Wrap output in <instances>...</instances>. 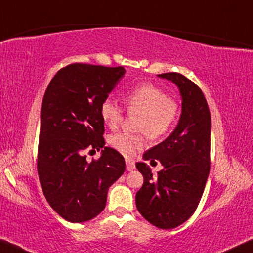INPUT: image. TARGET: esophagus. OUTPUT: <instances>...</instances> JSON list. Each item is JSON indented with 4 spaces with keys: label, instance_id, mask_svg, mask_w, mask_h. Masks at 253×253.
<instances>
[{
    "label": "esophagus",
    "instance_id": "esophagus-1",
    "mask_svg": "<svg viewBox=\"0 0 253 253\" xmlns=\"http://www.w3.org/2000/svg\"><path fill=\"white\" fill-rule=\"evenodd\" d=\"M126 170L127 171H132L134 168H136V165H134V162L133 161H131V160H126Z\"/></svg>",
    "mask_w": 253,
    "mask_h": 253
}]
</instances>
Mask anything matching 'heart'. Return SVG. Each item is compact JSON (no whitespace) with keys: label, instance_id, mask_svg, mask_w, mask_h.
<instances>
[{"label":"heart","instance_id":"obj_1","mask_svg":"<svg viewBox=\"0 0 253 253\" xmlns=\"http://www.w3.org/2000/svg\"><path fill=\"white\" fill-rule=\"evenodd\" d=\"M130 113L141 116L137 129L143 131L151 139H159L167 134L177 120L178 107L167 93L151 84L140 85L126 96ZM100 114L105 124L115 129L122 121V109L112 99H107L100 107ZM109 144L126 158H132L145 145L143 134L119 132L109 138Z\"/></svg>","mask_w":253,"mask_h":253}]
</instances>
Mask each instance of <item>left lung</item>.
Instances as JSON below:
<instances>
[{
	"label": "left lung",
	"mask_w": 253,
	"mask_h": 253,
	"mask_svg": "<svg viewBox=\"0 0 253 253\" xmlns=\"http://www.w3.org/2000/svg\"><path fill=\"white\" fill-rule=\"evenodd\" d=\"M177 86L182 110L174 131L143 155L162 169L153 175L145 162L136 167L144 184L136 193L139 213L160 229L184 223L195 212L210 172L211 114L202 89L177 72L158 75Z\"/></svg>",
	"instance_id": "left-lung-1"
}]
</instances>
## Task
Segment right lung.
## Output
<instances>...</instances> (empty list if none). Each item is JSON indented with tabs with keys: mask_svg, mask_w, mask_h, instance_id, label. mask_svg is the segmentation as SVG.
<instances>
[{
	"mask_svg": "<svg viewBox=\"0 0 253 253\" xmlns=\"http://www.w3.org/2000/svg\"><path fill=\"white\" fill-rule=\"evenodd\" d=\"M126 75L123 67L75 63L48 85L40 115L38 174L43 195L64 220L94 219L106 206L108 189L126 170L124 158L105 146L100 107ZM85 149L102 150L88 163Z\"/></svg>",
	"mask_w": 253,
	"mask_h": 253,
	"instance_id": "1",
	"label": "right lung"
}]
</instances>
